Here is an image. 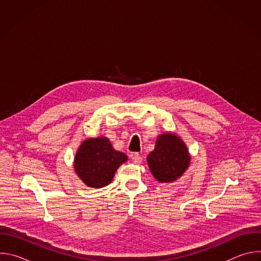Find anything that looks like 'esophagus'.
Masks as SVG:
<instances>
[{
    "label": "esophagus",
    "instance_id": "34e87169",
    "mask_svg": "<svg viewBox=\"0 0 261 261\" xmlns=\"http://www.w3.org/2000/svg\"><path fill=\"white\" fill-rule=\"evenodd\" d=\"M131 158H132V161H133L134 163H136V164H139V163L142 161V157H141L138 153H133L132 156H131Z\"/></svg>",
    "mask_w": 261,
    "mask_h": 261
}]
</instances>
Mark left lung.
<instances>
[{
	"instance_id": "1",
	"label": "left lung",
	"mask_w": 261,
	"mask_h": 261,
	"mask_svg": "<svg viewBox=\"0 0 261 261\" xmlns=\"http://www.w3.org/2000/svg\"><path fill=\"white\" fill-rule=\"evenodd\" d=\"M190 163V156L184 141L174 134L160 135L155 150L147 156V164L154 177L170 182L179 177Z\"/></svg>"
}]
</instances>
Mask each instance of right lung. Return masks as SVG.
I'll list each match as a JSON object with an SVG mask.
<instances>
[{
	"mask_svg": "<svg viewBox=\"0 0 261 261\" xmlns=\"http://www.w3.org/2000/svg\"><path fill=\"white\" fill-rule=\"evenodd\" d=\"M127 156L116 151L106 137L90 138L80 146L74 168L82 180L94 188H102L113 180L118 167Z\"/></svg>",
	"mask_w": 261,
	"mask_h": 261,
	"instance_id": "right-lung-1",
	"label": "right lung"
}]
</instances>
